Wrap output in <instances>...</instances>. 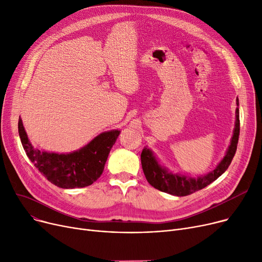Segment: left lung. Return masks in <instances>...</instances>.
Here are the masks:
<instances>
[{"label":"left lung","instance_id":"obj_1","mask_svg":"<svg viewBox=\"0 0 262 262\" xmlns=\"http://www.w3.org/2000/svg\"><path fill=\"white\" fill-rule=\"evenodd\" d=\"M237 105L239 106V100L237 99ZM240 134V120H239V108L236 110V123L233 135L230 141V145L226 152V155L221 160L216 168L210 173L202 175L199 177H189L181 174H173L169 172L166 168L162 167L158 162L154 153L148 147H144L141 153V164L142 170L145 175L146 181L154 188L166 192V193L186 196L192 194L214 182L217 177L221 176L229 167V164L236 154L238 140Z\"/></svg>","mask_w":262,"mask_h":262}]
</instances>
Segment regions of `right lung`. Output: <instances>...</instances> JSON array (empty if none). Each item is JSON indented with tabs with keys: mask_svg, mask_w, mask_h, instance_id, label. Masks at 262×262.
<instances>
[{
	"mask_svg": "<svg viewBox=\"0 0 262 262\" xmlns=\"http://www.w3.org/2000/svg\"><path fill=\"white\" fill-rule=\"evenodd\" d=\"M18 130L27 157L47 180L63 189L84 188L92 185L102 175L110 149L120 130H109L96 136L87 145L69 154L41 152L27 138L22 120Z\"/></svg>",
	"mask_w": 262,
	"mask_h": 262,
	"instance_id": "1",
	"label": "right lung"
}]
</instances>
